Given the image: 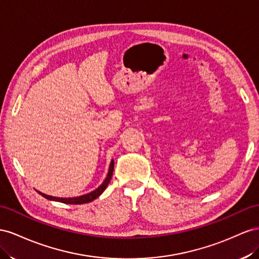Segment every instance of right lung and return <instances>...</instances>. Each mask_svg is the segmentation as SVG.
<instances>
[{
	"label": "right lung",
	"mask_w": 259,
	"mask_h": 259,
	"mask_svg": "<svg viewBox=\"0 0 259 259\" xmlns=\"http://www.w3.org/2000/svg\"><path fill=\"white\" fill-rule=\"evenodd\" d=\"M113 170H114V160L110 161L108 175L106 177V179L104 180V182H103L97 190H94L93 192H91V193H88V194L82 195V196L71 197V198H62V197L50 196V195H47V194H44V193H41V192H39V191H38V193L40 195H42L43 197H46L48 199H51V201H56V202H61V203H65V204H85V203H90V202L93 201V199L99 197L103 193V192H104V190L108 186L110 179H112Z\"/></svg>",
	"instance_id": "1"
}]
</instances>
